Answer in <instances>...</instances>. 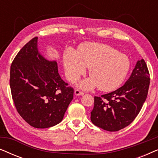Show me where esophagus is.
<instances>
[{"label":"esophagus","instance_id":"34e87169","mask_svg":"<svg viewBox=\"0 0 158 158\" xmlns=\"http://www.w3.org/2000/svg\"><path fill=\"white\" fill-rule=\"evenodd\" d=\"M75 94L76 96H82V95L84 94V93L83 91H81V90L78 89H76L75 90Z\"/></svg>","mask_w":158,"mask_h":158}]
</instances>
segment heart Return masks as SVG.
Masks as SVG:
<instances>
[{
  "label": "heart",
  "mask_w": 158,
  "mask_h": 158,
  "mask_svg": "<svg viewBox=\"0 0 158 158\" xmlns=\"http://www.w3.org/2000/svg\"><path fill=\"white\" fill-rule=\"evenodd\" d=\"M67 78L75 82L89 68L91 77L80 83L83 89L98 86L102 91L116 90L124 81L129 69L130 61L127 56L107 44L88 42L80 46L76 52L69 49L63 57Z\"/></svg>",
  "instance_id": "b5f03b06"
}]
</instances>
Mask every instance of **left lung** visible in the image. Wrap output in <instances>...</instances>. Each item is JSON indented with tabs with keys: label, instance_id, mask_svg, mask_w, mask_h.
Instances as JSON below:
<instances>
[{
	"label": "left lung",
	"instance_id": "1",
	"mask_svg": "<svg viewBox=\"0 0 158 158\" xmlns=\"http://www.w3.org/2000/svg\"><path fill=\"white\" fill-rule=\"evenodd\" d=\"M150 73L145 61L138 60L131 76L122 87L109 94L94 97L90 120L96 126L117 131L131 124L145 101Z\"/></svg>",
	"mask_w": 158,
	"mask_h": 158
}]
</instances>
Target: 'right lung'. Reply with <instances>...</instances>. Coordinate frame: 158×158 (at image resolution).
Masks as SVG:
<instances>
[{
	"label": "right lung",
	"mask_w": 158,
	"mask_h": 158,
	"mask_svg": "<svg viewBox=\"0 0 158 158\" xmlns=\"http://www.w3.org/2000/svg\"><path fill=\"white\" fill-rule=\"evenodd\" d=\"M37 39L27 43L13 60L10 87L15 107L23 120L44 129L62 120L74 90L60 77L57 62L40 55Z\"/></svg>",
	"instance_id": "1"
}]
</instances>
